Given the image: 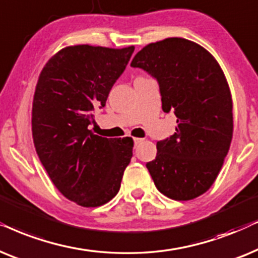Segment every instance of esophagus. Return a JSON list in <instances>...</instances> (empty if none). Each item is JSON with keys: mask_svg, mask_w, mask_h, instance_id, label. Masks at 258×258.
Here are the masks:
<instances>
[{"mask_svg": "<svg viewBox=\"0 0 258 258\" xmlns=\"http://www.w3.org/2000/svg\"><path fill=\"white\" fill-rule=\"evenodd\" d=\"M143 143V139H140V138H135V146L137 147L138 145H140V144Z\"/></svg>", "mask_w": 258, "mask_h": 258, "instance_id": "1", "label": "esophagus"}]
</instances>
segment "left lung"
Here are the masks:
<instances>
[{"instance_id":"8db88e82","label":"left lung","mask_w":258,"mask_h":258,"mask_svg":"<svg viewBox=\"0 0 258 258\" xmlns=\"http://www.w3.org/2000/svg\"><path fill=\"white\" fill-rule=\"evenodd\" d=\"M159 84L163 111L177 116L176 132L157 143L146 164L154 185L174 201L207 192L232 139V99L221 66L199 44L181 37L150 43L133 57Z\"/></svg>"}]
</instances>
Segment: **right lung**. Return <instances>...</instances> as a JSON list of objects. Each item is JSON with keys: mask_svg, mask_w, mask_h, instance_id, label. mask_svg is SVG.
I'll return each instance as SVG.
<instances>
[{"mask_svg": "<svg viewBox=\"0 0 258 258\" xmlns=\"http://www.w3.org/2000/svg\"><path fill=\"white\" fill-rule=\"evenodd\" d=\"M133 51V46L66 47L50 57L37 80L32 111L36 153L57 190L81 207L111 201L131 161L132 138H102L89 125Z\"/></svg>", "mask_w": 258, "mask_h": 258, "instance_id": "1", "label": "right lung"}]
</instances>
